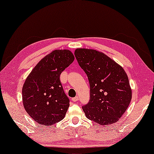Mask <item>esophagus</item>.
Wrapping results in <instances>:
<instances>
[{"mask_svg":"<svg viewBox=\"0 0 154 154\" xmlns=\"http://www.w3.org/2000/svg\"><path fill=\"white\" fill-rule=\"evenodd\" d=\"M72 100L73 102H77L78 100H79V97H78V96H75V97H73Z\"/></svg>","mask_w":154,"mask_h":154,"instance_id":"esophagus-1","label":"esophagus"}]
</instances>
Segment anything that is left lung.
I'll use <instances>...</instances> for the list:
<instances>
[{"mask_svg": "<svg viewBox=\"0 0 154 154\" xmlns=\"http://www.w3.org/2000/svg\"><path fill=\"white\" fill-rule=\"evenodd\" d=\"M74 54L89 82V102L82 107L87 119L102 125L116 123L132 99L126 73L110 57L97 50L78 48Z\"/></svg>", "mask_w": 154, "mask_h": 154, "instance_id": "left-lung-1", "label": "left lung"}]
</instances>
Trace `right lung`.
Instances as JSON below:
<instances>
[{
    "mask_svg": "<svg viewBox=\"0 0 154 154\" xmlns=\"http://www.w3.org/2000/svg\"><path fill=\"white\" fill-rule=\"evenodd\" d=\"M74 60L69 50H55L40 60L25 80L23 105L37 123L50 125L64 118L69 100L63 89L60 75Z\"/></svg>",
    "mask_w": 154,
    "mask_h": 154,
    "instance_id": "1",
    "label": "right lung"
}]
</instances>
